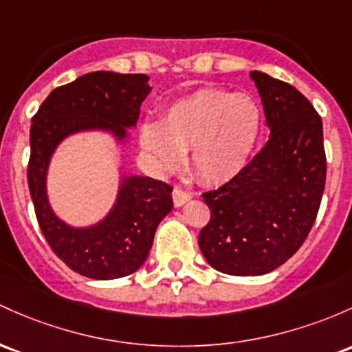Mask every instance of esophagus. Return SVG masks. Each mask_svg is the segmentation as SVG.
<instances>
[{
	"label": "esophagus",
	"instance_id": "esophagus-1",
	"mask_svg": "<svg viewBox=\"0 0 352 352\" xmlns=\"http://www.w3.org/2000/svg\"><path fill=\"white\" fill-rule=\"evenodd\" d=\"M172 199H173V206L182 207L184 204H187L188 200L192 199V195L188 194L187 190H184V188L175 187V188H173V192H172Z\"/></svg>",
	"mask_w": 352,
	"mask_h": 352
}]
</instances>
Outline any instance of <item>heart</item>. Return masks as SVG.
Listing matches in <instances>:
<instances>
[{"label":"heart","mask_w":352,"mask_h":352,"mask_svg":"<svg viewBox=\"0 0 352 352\" xmlns=\"http://www.w3.org/2000/svg\"><path fill=\"white\" fill-rule=\"evenodd\" d=\"M262 133V110L252 96L200 88L167 108L158 125L145 123L140 144L153 168L175 170L187 152L192 173L207 185L235 179Z\"/></svg>","instance_id":"obj_1"}]
</instances>
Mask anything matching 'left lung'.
<instances>
[{
    "label": "left lung",
    "mask_w": 352,
    "mask_h": 352,
    "mask_svg": "<svg viewBox=\"0 0 352 352\" xmlns=\"http://www.w3.org/2000/svg\"><path fill=\"white\" fill-rule=\"evenodd\" d=\"M270 135L244 170L206 192L210 220L204 257L229 276H262L283 265L311 232L326 185L322 120L292 85L250 72Z\"/></svg>",
    "instance_id": "1"
}]
</instances>
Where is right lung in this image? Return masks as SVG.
Listing matches in <instances>:
<instances>
[{"label":"right lung","mask_w":352,"mask_h":352,"mask_svg":"<svg viewBox=\"0 0 352 352\" xmlns=\"http://www.w3.org/2000/svg\"><path fill=\"white\" fill-rule=\"evenodd\" d=\"M148 76L91 72L52 91L32 120L28 185L46 242L69 269L98 280L118 279L142 267L162 219L172 210L168 184L144 175H122L110 212L87 227L69 226L52 208L48 168L65 138L103 132L117 145L130 142L140 105L150 94Z\"/></svg>","instance_id":"add662e5"}]
</instances>
